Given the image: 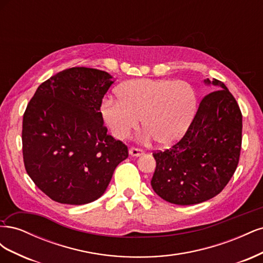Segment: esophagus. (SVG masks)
Instances as JSON below:
<instances>
[{
	"instance_id": "1",
	"label": "esophagus",
	"mask_w": 263,
	"mask_h": 263,
	"mask_svg": "<svg viewBox=\"0 0 263 263\" xmlns=\"http://www.w3.org/2000/svg\"><path fill=\"white\" fill-rule=\"evenodd\" d=\"M128 153H129V155H130L132 157H140V156L144 155V150L138 149V148H135V147H132V148H129Z\"/></svg>"
}]
</instances>
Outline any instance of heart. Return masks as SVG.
I'll return each instance as SVG.
<instances>
[{"mask_svg": "<svg viewBox=\"0 0 263 263\" xmlns=\"http://www.w3.org/2000/svg\"><path fill=\"white\" fill-rule=\"evenodd\" d=\"M118 99L107 98L101 113L117 139H125L138 128L140 118L145 138L159 145L179 141L192 123L196 112V94L185 81L170 79H136L117 90Z\"/></svg>", "mask_w": 263, "mask_h": 263, "instance_id": "obj_1", "label": "heart"}]
</instances>
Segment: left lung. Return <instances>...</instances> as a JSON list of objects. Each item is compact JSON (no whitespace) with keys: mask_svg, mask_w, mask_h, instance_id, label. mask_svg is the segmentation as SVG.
Segmentation results:
<instances>
[{"mask_svg":"<svg viewBox=\"0 0 263 263\" xmlns=\"http://www.w3.org/2000/svg\"><path fill=\"white\" fill-rule=\"evenodd\" d=\"M214 91L202 100L183 138L155 153L151 186L164 201L193 205L221 192L239 161L242 115L233 94L221 81L204 80Z\"/></svg>","mask_w":263,"mask_h":263,"instance_id":"obj_1","label":"left lung"}]
</instances>
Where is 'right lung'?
Here are the masks:
<instances>
[{
  "label": "right lung",
  "instance_id": "1",
  "mask_svg": "<svg viewBox=\"0 0 263 263\" xmlns=\"http://www.w3.org/2000/svg\"><path fill=\"white\" fill-rule=\"evenodd\" d=\"M105 71L76 67L38 86L23 117L25 169L51 200L91 203L105 192L116 166L128 157L107 134L102 100L114 83Z\"/></svg>",
  "mask_w": 263,
  "mask_h": 263
}]
</instances>
